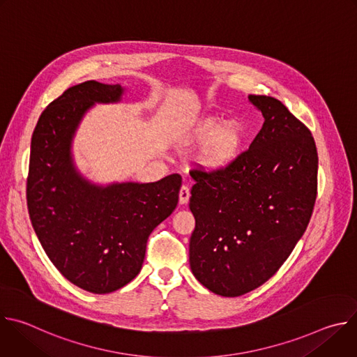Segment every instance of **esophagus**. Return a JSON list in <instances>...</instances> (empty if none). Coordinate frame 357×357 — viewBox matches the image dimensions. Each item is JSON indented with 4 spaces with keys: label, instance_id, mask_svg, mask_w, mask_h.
Segmentation results:
<instances>
[{
    "label": "esophagus",
    "instance_id": "34e87169",
    "mask_svg": "<svg viewBox=\"0 0 357 357\" xmlns=\"http://www.w3.org/2000/svg\"><path fill=\"white\" fill-rule=\"evenodd\" d=\"M189 197H190L189 188L186 185H182V188L179 190V203H181V205H186V203L189 202Z\"/></svg>",
    "mask_w": 357,
    "mask_h": 357
}]
</instances>
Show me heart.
<instances>
[{
    "label": "heart",
    "instance_id": "heart-1",
    "mask_svg": "<svg viewBox=\"0 0 357 357\" xmlns=\"http://www.w3.org/2000/svg\"><path fill=\"white\" fill-rule=\"evenodd\" d=\"M245 130L237 120L220 123L218 117H203L185 135L189 146L199 145L196 164L208 172H219L231 165L243 149Z\"/></svg>",
    "mask_w": 357,
    "mask_h": 357
}]
</instances>
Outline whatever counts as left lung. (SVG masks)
Wrapping results in <instances>:
<instances>
[{"mask_svg": "<svg viewBox=\"0 0 357 357\" xmlns=\"http://www.w3.org/2000/svg\"><path fill=\"white\" fill-rule=\"evenodd\" d=\"M263 117L250 148L219 172L192 171L195 230L189 264L196 280L222 296L268 281L307 230L318 189L311 131L280 100L248 96Z\"/></svg>", "mask_w": 357, "mask_h": 357, "instance_id": "obj_1", "label": "left lung"}]
</instances>
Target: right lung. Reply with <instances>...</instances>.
<instances>
[{
	"label": "right lung",
	"instance_id": "1",
	"mask_svg": "<svg viewBox=\"0 0 357 357\" xmlns=\"http://www.w3.org/2000/svg\"><path fill=\"white\" fill-rule=\"evenodd\" d=\"M124 89L89 80L69 87L40 114L32 134L28 212L49 260L76 287L109 294L141 271L146 240L176 208L182 178L98 186L72 160V139L94 103H116Z\"/></svg>",
	"mask_w": 357,
	"mask_h": 357
}]
</instances>
